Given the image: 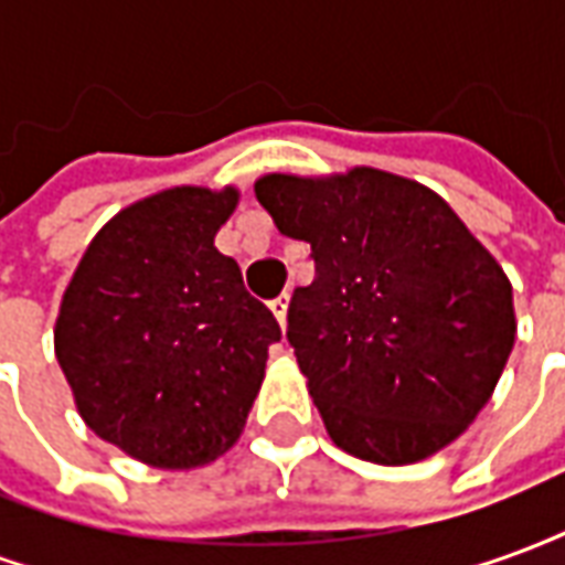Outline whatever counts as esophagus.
I'll return each instance as SVG.
<instances>
[{"instance_id": "esophagus-1", "label": "esophagus", "mask_w": 565, "mask_h": 565, "mask_svg": "<svg viewBox=\"0 0 565 565\" xmlns=\"http://www.w3.org/2000/svg\"><path fill=\"white\" fill-rule=\"evenodd\" d=\"M269 308L275 311V318H278V323L284 327V323H287V308H290V296H287V294L275 296V299L269 302Z\"/></svg>"}]
</instances>
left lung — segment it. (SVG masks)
I'll return each mask as SVG.
<instances>
[{
  "label": "left lung",
  "instance_id": "1",
  "mask_svg": "<svg viewBox=\"0 0 565 565\" xmlns=\"http://www.w3.org/2000/svg\"><path fill=\"white\" fill-rule=\"evenodd\" d=\"M275 226L311 245L287 342L332 441L405 466L472 424L514 348L511 284L450 205L379 169L266 174Z\"/></svg>",
  "mask_w": 565,
  "mask_h": 565
}]
</instances>
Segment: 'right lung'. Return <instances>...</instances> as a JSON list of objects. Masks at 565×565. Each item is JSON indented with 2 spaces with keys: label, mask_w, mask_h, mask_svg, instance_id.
<instances>
[{
  "label": "right lung",
  "mask_w": 565,
  "mask_h": 565,
  "mask_svg": "<svg viewBox=\"0 0 565 565\" xmlns=\"http://www.w3.org/2000/svg\"><path fill=\"white\" fill-rule=\"evenodd\" d=\"M235 190L174 186L105 223L56 318V360L93 433L160 469L233 445L281 327L214 247Z\"/></svg>",
  "instance_id": "1"
}]
</instances>
